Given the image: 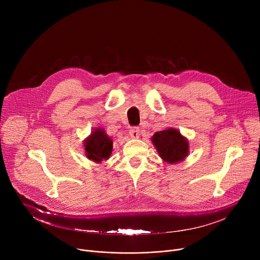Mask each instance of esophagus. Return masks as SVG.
I'll use <instances>...</instances> for the list:
<instances>
[{
    "mask_svg": "<svg viewBox=\"0 0 260 260\" xmlns=\"http://www.w3.org/2000/svg\"><path fill=\"white\" fill-rule=\"evenodd\" d=\"M129 136L133 139H137L140 136V129L138 127H132L129 129Z\"/></svg>",
    "mask_w": 260,
    "mask_h": 260,
    "instance_id": "esophagus-1",
    "label": "esophagus"
}]
</instances>
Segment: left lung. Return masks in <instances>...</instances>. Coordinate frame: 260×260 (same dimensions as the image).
<instances>
[{
    "label": "left lung",
    "instance_id": "8db88e82",
    "mask_svg": "<svg viewBox=\"0 0 260 260\" xmlns=\"http://www.w3.org/2000/svg\"><path fill=\"white\" fill-rule=\"evenodd\" d=\"M152 142L161 159L170 165L184 160L189 152L187 139L173 127L154 134Z\"/></svg>",
    "mask_w": 260,
    "mask_h": 260
}]
</instances>
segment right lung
Listing matches in <instances>:
<instances>
[{
	"label": "right lung",
	"instance_id": "right-lung-1",
	"mask_svg": "<svg viewBox=\"0 0 260 260\" xmlns=\"http://www.w3.org/2000/svg\"><path fill=\"white\" fill-rule=\"evenodd\" d=\"M85 155L89 160L97 163L107 160L113 152V140L104 129L95 128L89 137L84 140Z\"/></svg>",
	"mask_w": 260,
	"mask_h": 260
}]
</instances>
